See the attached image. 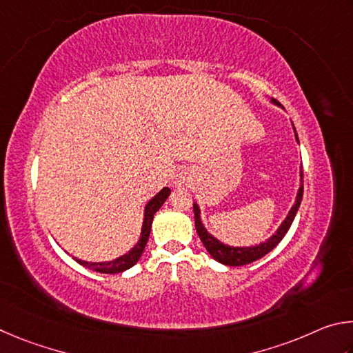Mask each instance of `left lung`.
<instances>
[{
    "label": "left lung",
    "instance_id": "left-lung-1",
    "mask_svg": "<svg viewBox=\"0 0 353 353\" xmlns=\"http://www.w3.org/2000/svg\"><path fill=\"white\" fill-rule=\"evenodd\" d=\"M273 102H276V101H273ZM294 133H296V130H294ZM296 139H298V134H296ZM302 176H304V172L301 170V178ZM302 194H304V184L301 183V188L298 190V196H296V203L292 208V211L288 212L287 219L283 220V223L281 225V228L277 230V232L273 237H270L267 242H263L257 246H250V248H234V246H228V245H223L221 242H219L217 239H214L211 234H208V231L203 228L201 220H200V209H199V206L194 205L196 232H199L200 240L203 242V245H205V248L209 251V254H211L217 262L228 265V267H240V265L256 262L257 259H261L265 254H268V252L273 250L283 237H285V234L288 232L290 226H292V223H293L294 215L299 209Z\"/></svg>",
    "mask_w": 353,
    "mask_h": 353
}]
</instances>
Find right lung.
<instances>
[{
	"label": "right lung",
	"mask_w": 353,
	"mask_h": 353,
	"mask_svg": "<svg viewBox=\"0 0 353 353\" xmlns=\"http://www.w3.org/2000/svg\"><path fill=\"white\" fill-rule=\"evenodd\" d=\"M169 194H170V189L169 188H164L159 194L154 195L153 199L147 203L145 214H144V225H142V231H141V239H139V242L136 243L134 248L128 252V254L122 256L119 259H114V261L99 262V263H96V262H85V261H80V259H76V261L80 265H83V267H86V268H90L92 271H99V273H105V274L122 273V271L132 268L133 265L139 261L142 251H144V248H145L148 236H150L153 215H154V212H157L161 206H163V203L165 201L167 196H169Z\"/></svg>",
	"instance_id": "right-lung-1"
}]
</instances>
